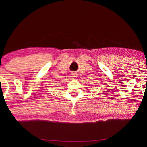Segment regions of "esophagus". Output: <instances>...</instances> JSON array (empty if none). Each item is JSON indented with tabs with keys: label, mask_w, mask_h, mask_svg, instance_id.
<instances>
[{
	"label": "esophagus",
	"mask_w": 147,
	"mask_h": 147,
	"mask_svg": "<svg viewBox=\"0 0 147 147\" xmlns=\"http://www.w3.org/2000/svg\"><path fill=\"white\" fill-rule=\"evenodd\" d=\"M72 79H76V78H77V76L75 75V74H72Z\"/></svg>",
	"instance_id": "esophagus-1"
}]
</instances>
